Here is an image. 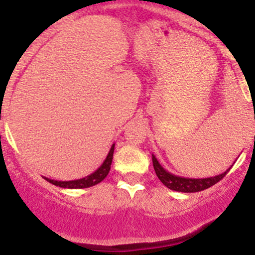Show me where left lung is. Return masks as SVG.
Instances as JSON below:
<instances>
[{"instance_id": "1", "label": "left lung", "mask_w": 255, "mask_h": 255, "mask_svg": "<svg viewBox=\"0 0 255 255\" xmlns=\"http://www.w3.org/2000/svg\"><path fill=\"white\" fill-rule=\"evenodd\" d=\"M152 162H153V168L154 172H156L158 179L163 183L170 190L180 191V193H196V191L205 190V189L210 188V186L215 185L217 182L222 179L226 174H227L228 170L231 169V166L227 170L219 175H215V177L210 178H201V179H195V178H184L179 177V175H175L169 173L168 170L164 169L161 166L158 161H157L156 156L152 154Z\"/></svg>"}]
</instances>
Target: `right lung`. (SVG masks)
<instances>
[{"instance_id":"right-lung-1","label":"right lung","mask_w":255,"mask_h":255,"mask_svg":"<svg viewBox=\"0 0 255 255\" xmlns=\"http://www.w3.org/2000/svg\"><path fill=\"white\" fill-rule=\"evenodd\" d=\"M114 147L115 143H113L112 147H110L109 152H108V156L106 157L104 162L102 163V166L93 172L92 174L87 175L85 178H81V179H75V180H54V179H50V178H45V180H48L49 183L51 184L60 186V188H67V189H83V188H89V186H93L98 183H101L104 178L108 175L109 170H110V166H112V161H113V153H114Z\"/></svg>"}]
</instances>
